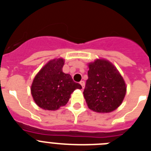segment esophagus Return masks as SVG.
Instances as JSON below:
<instances>
[{
  "label": "esophagus",
  "mask_w": 151,
  "mask_h": 151,
  "mask_svg": "<svg viewBox=\"0 0 151 151\" xmlns=\"http://www.w3.org/2000/svg\"><path fill=\"white\" fill-rule=\"evenodd\" d=\"M79 83H80V85L82 86V87H83V89H84V87H85V82H84V81H81Z\"/></svg>",
  "instance_id": "esophagus-1"
}]
</instances>
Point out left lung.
Masks as SVG:
<instances>
[{"label":"left lung","mask_w":151,"mask_h":151,"mask_svg":"<svg viewBox=\"0 0 151 151\" xmlns=\"http://www.w3.org/2000/svg\"><path fill=\"white\" fill-rule=\"evenodd\" d=\"M83 95L89 109L110 113L120 106L127 92L125 82L114 65L105 59L89 63Z\"/></svg>","instance_id":"left-lung-1"}]
</instances>
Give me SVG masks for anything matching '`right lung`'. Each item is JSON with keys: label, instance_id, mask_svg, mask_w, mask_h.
I'll return each instance as SVG.
<instances>
[{"label": "right lung", "instance_id": "obj_1", "mask_svg": "<svg viewBox=\"0 0 151 151\" xmlns=\"http://www.w3.org/2000/svg\"><path fill=\"white\" fill-rule=\"evenodd\" d=\"M63 58L49 61L34 78L31 92L35 103L47 110H56L68 103L75 89H82L69 74L62 72Z\"/></svg>", "mask_w": 151, "mask_h": 151}]
</instances>
